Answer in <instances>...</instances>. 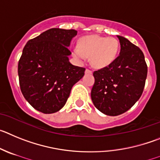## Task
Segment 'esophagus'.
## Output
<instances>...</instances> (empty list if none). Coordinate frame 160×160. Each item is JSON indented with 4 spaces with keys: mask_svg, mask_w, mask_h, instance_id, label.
<instances>
[{
    "mask_svg": "<svg viewBox=\"0 0 160 160\" xmlns=\"http://www.w3.org/2000/svg\"><path fill=\"white\" fill-rule=\"evenodd\" d=\"M92 71H91V70H89V69H86L85 70V74H92Z\"/></svg>",
    "mask_w": 160,
    "mask_h": 160,
    "instance_id": "34e87169",
    "label": "esophagus"
}]
</instances>
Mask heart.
I'll use <instances>...</instances> for the list:
<instances>
[{
	"label": "heart",
	"instance_id": "heart-1",
	"mask_svg": "<svg viewBox=\"0 0 160 160\" xmlns=\"http://www.w3.org/2000/svg\"><path fill=\"white\" fill-rule=\"evenodd\" d=\"M119 50V42L115 37L88 36L80 40L79 48L73 49V54L80 62L89 57L93 68H103L116 60Z\"/></svg>",
	"mask_w": 160,
	"mask_h": 160
}]
</instances>
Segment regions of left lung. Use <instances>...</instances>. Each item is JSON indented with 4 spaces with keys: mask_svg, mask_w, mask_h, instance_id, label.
I'll list each match as a JSON object with an SVG mask.
<instances>
[{
    "mask_svg": "<svg viewBox=\"0 0 160 160\" xmlns=\"http://www.w3.org/2000/svg\"><path fill=\"white\" fill-rule=\"evenodd\" d=\"M116 37L120 44L119 57L110 65L94 72L91 92L95 107L111 116L123 114L136 103L148 74L143 52L125 37Z\"/></svg>",
    "mask_w": 160,
    "mask_h": 160,
    "instance_id": "8db88e82",
    "label": "left lung"
}]
</instances>
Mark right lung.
I'll return each instance as SVG.
<instances>
[{"instance_id":"right-lung-1","label":"right lung","mask_w":160,"mask_h":160,"mask_svg":"<svg viewBox=\"0 0 160 160\" xmlns=\"http://www.w3.org/2000/svg\"><path fill=\"white\" fill-rule=\"evenodd\" d=\"M77 31L50 28L27 42L18 63L21 92L36 110L54 113L64 106L85 68L72 64L68 47Z\"/></svg>"}]
</instances>
